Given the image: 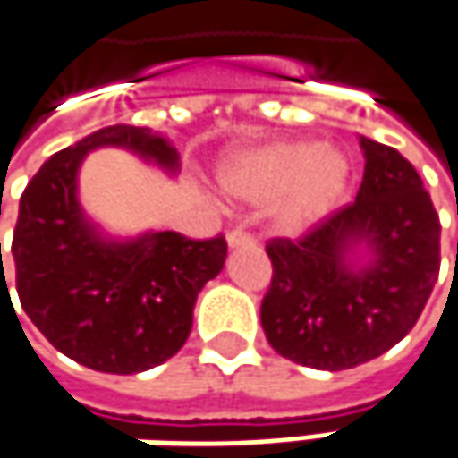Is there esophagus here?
I'll return each mask as SVG.
<instances>
[{
    "mask_svg": "<svg viewBox=\"0 0 458 458\" xmlns=\"http://www.w3.org/2000/svg\"><path fill=\"white\" fill-rule=\"evenodd\" d=\"M228 243L230 249H251V246H257V238L249 230L235 228L228 233Z\"/></svg>",
    "mask_w": 458,
    "mask_h": 458,
    "instance_id": "obj_1",
    "label": "esophagus"
}]
</instances>
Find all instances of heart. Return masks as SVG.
<instances>
[{
  "instance_id": "heart-1",
  "label": "heart",
  "mask_w": 458,
  "mask_h": 458,
  "mask_svg": "<svg viewBox=\"0 0 458 458\" xmlns=\"http://www.w3.org/2000/svg\"><path fill=\"white\" fill-rule=\"evenodd\" d=\"M228 193L249 201L277 199V220L299 230L319 220L344 193L349 162L333 148L283 141L233 157L220 173Z\"/></svg>"
}]
</instances>
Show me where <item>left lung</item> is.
<instances>
[{"label":"left lung","instance_id":"obj_1","mask_svg":"<svg viewBox=\"0 0 458 458\" xmlns=\"http://www.w3.org/2000/svg\"><path fill=\"white\" fill-rule=\"evenodd\" d=\"M367 157L356 199L299 238H270L272 280L262 327L280 356L314 369H352L417 325L440 272V223L422 178L394 146L361 139ZM373 259L345 262L353 242Z\"/></svg>","mask_w":458,"mask_h":458}]
</instances>
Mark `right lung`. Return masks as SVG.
I'll use <instances>...</instances> for the list:
<instances>
[{"mask_svg": "<svg viewBox=\"0 0 458 458\" xmlns=\"http://www.w3.org/2000/svg\"><path fill=\"white\" fill-rule=\"evenodd\" d=\"M97 146H125L170 170L178 165V151L165 139L128 125L102 128L57 151L21 196L15 288L25 314L57 352L97 372L133 375L181 352L196 296L223 270L228 241L173 230L133 243L102 241L75 199L78 165Z\"/></svg>", "mask_w": 458, "mask_h": 458, "instance_id": "obj_1", "label": "right lung"}]
</instances>
